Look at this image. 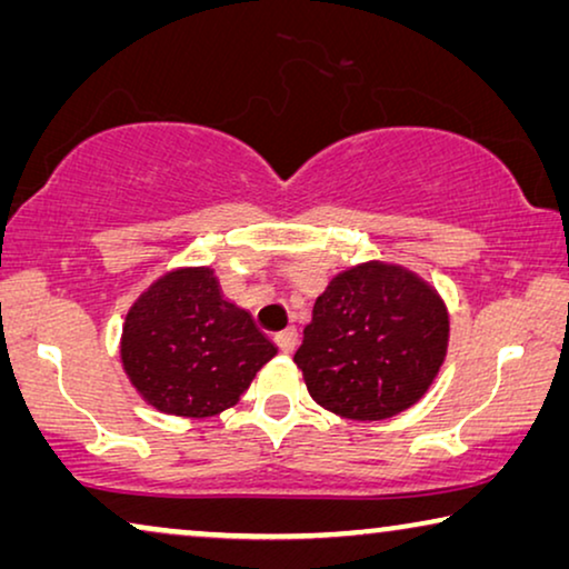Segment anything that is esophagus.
Returning a JSON list of instances; mask_svg holds the SVG:
<instances>
[{
    "mask_svg": "<svg viewBox=\"0 0 569 569\" xmlns=\"http://www.w3.org/2000/svg\"><path fill=\"white\" fill-rule=\"evenodd\" d=\"M274 341H277V347L282 349V352H295V347H298V329H295V326H287L284 331H279L277 337H274Z\"/></svg>",
    "mask_w": 569,
    "mask_h": 569,
    "instance_id": "obj_1",
    "label": "esophagus"
}]
</instances>
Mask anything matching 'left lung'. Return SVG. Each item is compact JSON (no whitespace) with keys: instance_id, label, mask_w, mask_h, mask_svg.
Masks as SVG:
<instances>
[{"instance_id":"1","label":"left lung","mask_w":569,"mask_h":569,"mask_svg":"<svg viewBox=\"0 0 569 569\" xmlns=\"http://www.w3.org/2000/svg\"><path fill=\"white\" fill-rule=\"evenodd\" d=\"M448 331L446 302L422 277L396 263H357L318 295L295 365L323 409L378 422L427 393Z\"/></svg>"}]
</instances>
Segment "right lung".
I'll return each mask as SVG.
<instances>
[{"label": "right lung", "instance_id": "obj_1", "mask_svg": "<svg viewBox=\"0 0 569 569\" xmlns=\"http://www.w3.org/2000/svg\"><path fill=\"white\" fill-rule=\"evenodd\" d=\"M277 355L209 267L173 269L147 287L123 323L121 362L158 411L204 419L236 407Z\"/></svg>", "mask_w": 569, "mask_h": 569}]
</instances>
